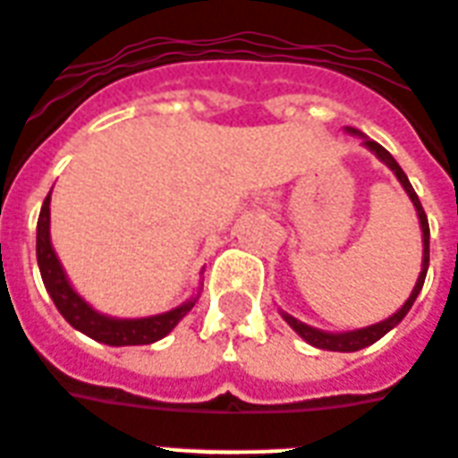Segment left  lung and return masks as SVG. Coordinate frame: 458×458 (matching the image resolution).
Instances as JSON below:
<instances>
[{"mask_svg":"<svg viewBox=\"0 0 458 458\" xmlns=\"http://www.w3.org/2000/svg\"><path fill=\"white\" fill-rule=\"evenodd\" d=\"M348 131H351V134H358V131L351 130V127H348ZM363 144L368 147V149L373 151L377 159L390 166V171H393L394 176H397V181L403 183V189L407 191V196H410V200H412L414 210H417V218H420V225H422V245H424L422 272H420V277H417V284H414L412 294H410V299L404 301L400 311H394L393 317L385 318V321H380V324L358 328V331H345V334H327V331H321V328H314V327H307L304 321H299V318L289 317V314H284V311H282L284 321H287L289 327L294 328V331H297L299 336L304 338L307 344L317 345V348H324V351H338V353H353V351H360V348H365V345L380 341V338H383L385 334L390 331V328L397 327V324H400V321L407 317V311L412 309L417 294L422 292L424 277H427V269H429V223H427V213H424L422 203H420V199H417V193H414L412 183H410V179L404 176V171L400 169V164L393 159V154L385 149V147H380L377 141L368 140V137H363Z\"/></svg>","mask_w":458,"mask_h":458,"instance_id":"8db88e82","label":"left lung"}]
</instances>
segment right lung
I'll use <instances>...</instances> for the list:
<instances>
[{"label":"right lung","instance_id":"add662e5","mask_svg":"<svg viewBox=\"0 0 458 458\" xmlns=\"http://www.w3.org/2000/svg\"><path fill=\"white\" fill-rule=\"evenodd\" d=\"M48 206H51V191H48L44 206H41V213H38V225H36V259H38V269H41V279H44L46 292L54 299L55 309L81 334L107 345L154 344V341L166 336L171 328L176 327L181 318L186 317L191 309H193V304L199 301V294H196L186 304L171 309L166 314H157V317L144 318H113L105 317L100 311H95L71 287V282L65 277L61 262L55 258V250L51 245V208Z\"/></svg>","mask_w":458,"mask_h":458}]
</instances>
